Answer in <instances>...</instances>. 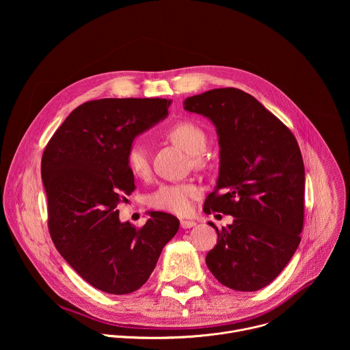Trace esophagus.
I'll use <instances>...</instances> for the list:
<instances>
[{
    "label": "esophagus",
    "mask_w": 350,
    "mask_h": 350,
    "mask_svg": "<svg viewBox=\"0 0 350 350\" xmlns=\"http://www.w3.org/2000/svg\"><path fill=\"white\" fill-rule=\"evenodd\" d=\"M180 223H181V227H183V228H191V227H193V226L196 224V223L192 221V220H181Z\"/></svg>",
    "instance_id": "obj_1"
}]
</instances>
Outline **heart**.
<instances>
[{
  "label": "heart",
  "instance_id": "1",
  "mask_svg": "<svg viewBox=\"0 0 350 350\" xmlns=\"http://www.w3.org/2000/svg\"><path fill=\"white\" fill-rule=\"evenodd\" d=\"M167 137L183 151L191 155L193 165L201 163V154L206 146V135L201 127L191 122H180L167 130ZM126 161L130 172L135 177L144 178L149 174V157L142 144L134 142L129 146ZM198 192V187L189 183L161 184L149 195L148 204L158 211L185 215L189 212L192 198H195Z\"/></svg>",
  "mask_w": 350,
  "mask_h": 350
}]
</instances>
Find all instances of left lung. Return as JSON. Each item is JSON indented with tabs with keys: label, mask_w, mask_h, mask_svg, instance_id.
I'll use <instances>...</instances> for the list:
<instances>
[{
	"label": "left lung",
	"mask_w": 350,
	"mask_h": 350,
	"mask_svg": "<svg viewBox=\"0 0 350 350\" xmlns=\"http://www.w3.org/2000/svg\"><path fill=\"white\" fill-rule=\"evenodd\" d=\"M184 109L216 127L220 163L204 212L234 217L219 230L206 266L224 286L254 292L289 263L304 228L305 166L289 129L238 88L188 96Z\"/></svg>",
	"instance_id": "obj_1"
}]
</instances>
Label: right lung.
I'll return each mask as SVG.
<instances>
[{
	"label": "right lung",
	"mask_w": 350,
	"mask_h": 350,
	"mask_svg": "<svg viewBox=\"0 0 350 350\" xmlns=\"http://www.w3.org/2000/svg\"><path fill=\"white\" fill-rule=\"evenodd\" d=\"M161 98H104L77 107L46 144L41 178L48 227L68 265L94 288L126 295L154 271L177 217L148 212L141 228L120 221L118 205L134 191L126 161L134 138L167 118Z\"/></svg>",
	"instance_id": "add662e5"
}]
</instances>
